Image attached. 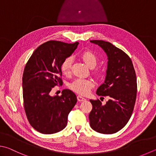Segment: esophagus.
<instances>
[{
  "mask_svg": "<svg viewBox=\"0 0 156 156\" xmlns=\"http://www.w3.org/2000/svg\"><path fill=\"white\" fill-rule=\"evenodd\" d=\"M77 99H78V100L79 101H85L86 100L85 98H83V97H82V96H80V95H78L77 96Z\"/></svg>",
  "mask_w": 156,
  "mask_h": 156,
  "instance_id": "34e87169",
  "label": "esophagus"
}]
</instances>
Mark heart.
I'll return each instance as SVG.
<instances>
[{
    "instance_id": "obj_1",
    "label": "heart",
    "mask_w": 156,
    "mask_h": 156,
    "mask_svg": "<svg viewBox=\"0 0 156 156\" xmlns=\"http://www.w3.org/2000/svg\"><path fill=\"white\" fill-rule=\"evenodd\" d=\"M81 58L90 68L95 67L98 63V57L91 51L87 50L81 55ZM73 63V58L68 56L64 59L61 64V69L64 74H69ZM95 87V82L91 79L77 78L69 84V88L79 94L85 95L90 92V89Z\"/></svg>"
}]
</instances>
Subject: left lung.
<instances>
[{
  "instance_id": "left-lung-1",
  "label": "left lung",
  "mask_w": 156,
  "mask_h": 156,
  "mask_svg": "<svg viewBox=\"0 0 156 156\" xmlns=\"http://www.w3.org/2000/svg\"><path fill=\"white\" fill-rule=\"evenodd\" d=\"M103 49L108 57L104 83L98 87L99 96H109L105 105L90 100L93 108L89 115L90 127L101 134H114L128 122L136 98L137 83L131 58L123 50L102 40H92Z\"/></svg>"
}]
</instances>
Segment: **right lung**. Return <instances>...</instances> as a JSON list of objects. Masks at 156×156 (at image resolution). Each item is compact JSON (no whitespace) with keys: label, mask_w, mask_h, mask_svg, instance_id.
<instances>
[{"label":"right lung","mask_w":156,"mask_h":156,"mask_svg":"<svg viewBox=\"0 0 156 156\" xmlns=\"http://www.w3.org/2000/svg\"><path fill=\"white\" fill-rule=\"evenodd\" d=\"M78 42L49 41L34 51L25 66L22 89L25 112L30 124L45 134L63 129L77 102L75 93L64 89L61 96H51L53 87L63 84L61 64L77 48Z\"/></svg>","instance_id":"1"}]
</instances>
